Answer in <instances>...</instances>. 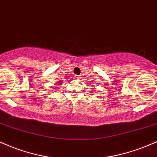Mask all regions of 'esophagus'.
I'll use <instances>...</instances> for the list:
<instances>
[{
	"instance_id": "34e87169",
	"label": "esophagus",
	"mask_w": 157,
	"mask_h": 157,
	"mask_svg": "<svg viewBox=\"0 0 157 157\" xmlns=\"http://www.w3.org/2000/svg\"><path fill=\"white\" fill-rule=\"evenodd\" d=\"M74 79H75V81H78L79 80V77L78 76V75H75V76H74Z\"/></svg>"
}]
</instances>
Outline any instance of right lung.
I'll use <instances>...</instances> for the list:
<instances>
[{"label":"right lung","instance_id":"obj_1","mask_svg":"<svg viewBox=\"0 0 157 157\" xmlns=\"http://www.w3.org/2000/svg\"><path fill=\"white\" fill-rule=\"evenodd\" d=\"M60 84H61V82H60V83H59V84H56V85H57V86H58V87H59V85H60Z\"/></svg>","mask_w":157,"mask_h":157}]
</instances>
